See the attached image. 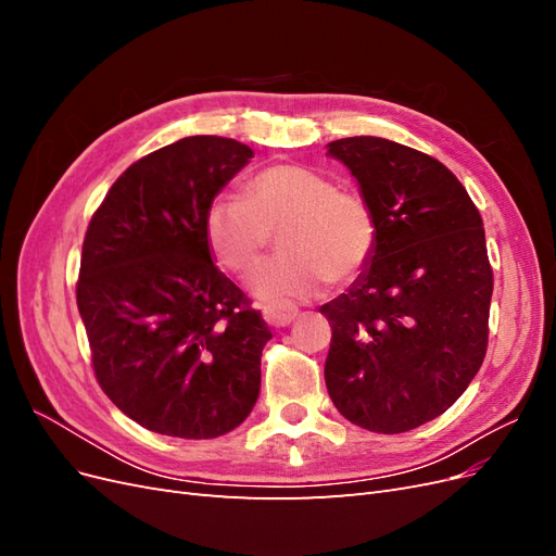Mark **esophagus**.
Masks as SVG:
<instances>
[{"mask_svg":"<svg viewBox=\"0 0 556 556\" xmlns=\"http://www.w3.org/2000/svg\"><path fill=\"white\" fill-rule=\"evenodd\" d=\"M262 315H264L268 327L280 329V327H290L294 323L296 315H299V308H294V306H266L262 311Z\"/></svg>","mask_w":556,"mask_h":556,"instance_id":"obj_1","label":"esophagus"}]
</instances>
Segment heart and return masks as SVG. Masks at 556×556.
Instances as JSON below:
<instances>
[{"label": "heart", "instance_id": "heart-1", "mask_svg": "<svg viewBox=\"0 0 556 556\" xmlns=\"http://www.w3.org/2000/svg\"><path fill=\"white\" fill-rule=\"evenodd\" d=\"M213 257L245 276L278 233L282 255L250 278L262 304L285 306L313 296L325 282L345 285L371 266L380 225L362 192L336 188L301 164H274L245 182L243 197H215L204 217Z\"/></svg>", "mask_w": 556, "mask_h": 556}]
</instances>
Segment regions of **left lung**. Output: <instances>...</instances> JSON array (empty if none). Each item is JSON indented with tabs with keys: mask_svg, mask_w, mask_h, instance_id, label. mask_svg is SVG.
<instances>
[{
	"mask_svg": "<svg viewBox=\"0 0 556 556\" xmlns=\"http://www.w3.org/2000/svg\"><path fill=\"white\" fill-rule=\"evenodd\" d=\"M371 201V266L323 313L327 390L352 425L410 431L445 413L480 371L494 274L480 211L445 164L378 137L329 143Z\"/></svg>",
	"mask_w": 556,
	"mask_h": 556,
	"instance_id": "obj_1",
	"label": "left lung"
}]
</instances>
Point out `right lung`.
<instances>
[{
    "mask_svg": "<svg viewBox=\"0 0 556 556\" xmlns=\"http://www.w3.org/2000/svg\"><path fill=\"white\" fill-rule=\"evenodd\" d=\"M252 150L188 137L134 162L92 215L76 304L94 378L134 422L217 439L260 396L262 313L211 260L206 208Z\"/></svg>",
    "mask_w": 556,
    "mask_h": 556,
    "instance_id": "right-lung-1",
    "label": "right lung"
}]
</instances>
